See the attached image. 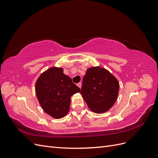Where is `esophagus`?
I'll list each match as a JSON object with an SVG mask.
<instances>
[{"label": "esophagus", "mask_w": 158, "mask_h": 158, "mask_svg": "<svg viewBox=\"0 0 158 158\" xmlns=\"http://www.w3.org/2000/svg\"><path fill=\"white\" fill-rule=\"evenodd\" d=\"M77 85H78V86L81 89V88H82V83H81V82L78 83V84H77Z\"/></svg>", "instance_id": "34e87169"}]
</instances>
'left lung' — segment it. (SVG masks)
I'll use <instances>...</instances> for the list:
<instances>
[{"label": "left lung", "instance_id": "1", "mask_svg": "<svg viewBox=\"0 0 158 158\" xmlns=\"http://www.w3.org/2000/svg\"><path fill=\"white\" fill-rule=\"evenodd\" d=\"M118 91L119 82L115 76L106 69L94 66L86 70L80 94L91 111L101 114L113 107Z\"/></svg>", "mask_w": 158, "mask_h": 158}]
</instances>
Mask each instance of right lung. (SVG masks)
I'll use <instances>...</instances> for the list:
<instances>
[{
	"label": "right lung",
	"instance_id": "obj_1",
	"mask_svg": "<svg viewBox=\"0 0 158 158\" xmlns=\"http://www.w3.org/2000/svg\"><path fill=\"white\" fill-rule=\"evenodd\" d=\"M35 94L43 110L55 118L64 117L70 109L71 97L80 92L63 69L52 66L42 73L35 82Z\"/></svg>",
	"mask_w": 158,
	"mask_h": 158
}]
</instances>
